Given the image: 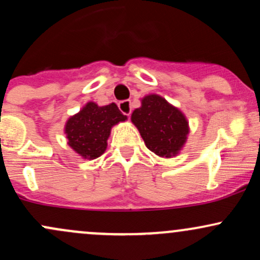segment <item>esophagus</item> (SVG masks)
<instances>
[{
  "label": "esophagus",
  "instance_id": "34e87169",
  "mask_svg": "<svg viewBox=\"0 0 260 260\" xmlns=\"http://www.w3.org/2000/svg\"><path fill=\"white\" fill-rule=\"evenodd\" d=\"M118 107H120L121 112L123 113V115L129 116L131 113H132V106H131V101L129 100L121 101V103L118 104Z\"/></svg>",
  "mask_w": 260,
  "mask_h": 260
}]
</instances>
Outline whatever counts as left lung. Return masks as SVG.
Here are the masks:
<instances>
[{"instance_id":"8db88e82","label":"left lung","mask_w":260,"mask_h":260,"mask_svg":"<svg viewBox=\"0 0 260 260\" xmlns=\"http://www.w3.org/2000/svg\"><path fill=\"white\" fill-rule=\"evenodd\" d=\"M131 121L150 151L164 159L177 156L186 145L189 124L183 112L157 94L140 99Z\"/></svg>"}]
</instances>
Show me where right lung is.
<instances>
[{"label":"right lung","instance_id":"add662e5","mask_svg":"<svg viewBox=\"0 0 260 260\" xmlns=\"http://www.w3.org/2000/svg\"><path fill=\"white\" fill-rule=\"evenodd\" d=\"M127 121L115 103L99 106L89 101L79 112L71 116L64 124L67 144L82 159L94 160L106 151L113 126Z\"/></svg>","mask_w":260,"mask_h":260}]
</instances>
